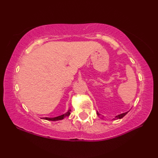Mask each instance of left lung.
<instances>
[{
  "label": "left lung",
  "instance_id": "1",
  "mask_svg": "<svg viewBox=\"0 0 158 158\" xmlns=\"http://www.w3.org/2000/svg\"><path fill=\"white\" fill-rule=\"evenodd\" d=\"M128 112V111H127ZM127 112H125V113H123V114H119V115H118V116H116V117H115V118H114V120H116V119H121V118H122L123 117H124L125 115H126L127 114ZM97 114L98 115H100V114L98 113V112L97 111Z\"/></svg>",
  "mask_w": 158,
  "mask_h": 158
}]
</instances>
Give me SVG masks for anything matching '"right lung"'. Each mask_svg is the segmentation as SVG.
<instances>
[{"mask_svg": "<svg viewBox=\"0 0 158 158\" xmlns=\"http://www.w3.org/2000/svg\"><path fill=\"white\" fill-rule=\"evenodd\" d=\"M70 111H71L70 109H69V110L68 111V112H66L65 114L61 115V116H56V117H54V118H47V117H45V118H42V119L47 120V121H60V120L63 119L64 118H65L66 116H69V114H70Z\"/></svg>", "mask_w": 158, "mask_h": 158, "instance_id": "add662e5", "label": "right lung"}]
</instances>
